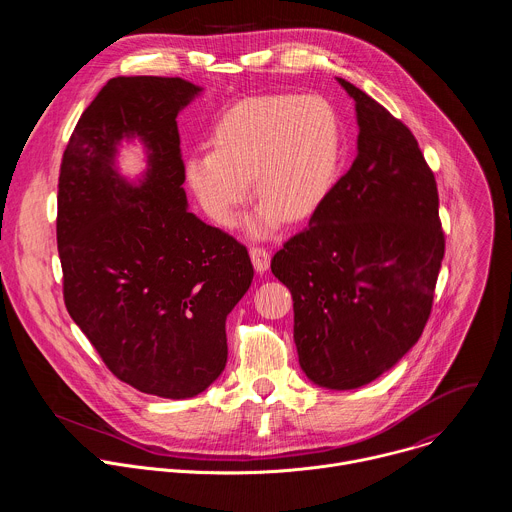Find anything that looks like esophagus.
<instances>
[{
  "mask_svg": "<svg viewBox=\"0 0 512 512\" xmlns=\"http://www.w3.org/2000/svg\"><path fill=\"white\" fill-rule=\"evenodd\" d=\"M249 255H251V261H253V267L257 273H265L269 269V261H271V255L267 249L263 247H251L249 249Z\"/></svg>",
  "mask_w": 512,
  "mask_h": 512,
  "instance_id": "obj_1",
  "label": "esophagus"
}]
</instances>
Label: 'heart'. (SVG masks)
Returning <instances> with one entry per match:
<instances>
[{"instance_id": "b5f03b06", "label": "heart", "mask_w": 512, "mask_h": 512, "mask_svg": "<svg viewBox=\"0 0 512 512\" xmlns=\"http://www.w3.org/2000/svg\"><path fill=\"white\" fill-rule=\"evenodd\" d=\"M208 152H194L184 178L204 214L233 227L251 186L259 200L247 218L251 237L265 239L281 223L310 218L336 184L342 127L322 97L259 95L216 117Z\"/></svg>"}]
</instances>
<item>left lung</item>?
<instances>
[{"mask_svg":"<svg viewBox=\"0 0 512 512\" xmlns=\"http://www.w3.org/2000/svg\"><path fill=\"white\" fill-rule=\"evenodd\" d=\"M338 83L356 107V160L271 271L294 298L302 371L346 391L381 377L419 340L446 239L435 178L409 127Z\"/></svg>","mask_w":512,"mask_h":512,"instance_id":"left-lung-1","label":"left lung"}]
</instances>
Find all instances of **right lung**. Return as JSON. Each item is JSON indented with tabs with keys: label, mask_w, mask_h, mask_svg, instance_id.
Returning <instances> with one entry per match:
<instances>
[{
	"label": "right lung",
	"mask_w": 512,
	"mask_h": 512,
	"mask_svg": "<svg viewBox=\"0 0 512 512\" xmlns=\"http://www.w3.org/2000/svg\"><path fill=\"white\" fill-rule=\"evenodd\" d=\"M202 93L168 77L111 79L62 156L56 239L64 304L107 369L133 389L188 399L227 364V316L247 294V249L188 210L178 113ZM139 138L146 172L116 168Z\"/></svg>",
	"instance_id": "right-lung-1"
}]
</instances>
